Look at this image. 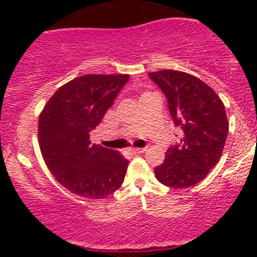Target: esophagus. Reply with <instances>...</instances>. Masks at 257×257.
I'll return each mask as SVG.
<instances>
[{
  "instance_id": "1",
  "label": "esophagus",
  "mask_w": 257,
  "mask_h": 257,
  "mask_svg": "<svg viewBox=\"0 0 257 257\" xmlns=\"http://www.w3.org/2000/svg\"><path fill=\"white\" fill-rule=\"evenodd\" d=\"M145 150H147V148H134L131 152L133 153V154H143Z\"/></svg>"
}]
</instances>
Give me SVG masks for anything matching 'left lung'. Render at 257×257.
I'll list each match as a JSON object with an SVG mask.
<instances>
[{"instance_id":"obj_1","label":"left lung","mask_w":257,"mask_h":257,"mask_svg":"<svg viewBox=\"0 0 257 257\" xmlns=\"http://www.w3.org/2000/svg\"><path fill=\"white\" fill-rule=\"evenodd\" d=\"M149 77L164 92L180 144L170 147L155 177L170 188H189L203 180L219 163L229 132L224 103L211 87L180 71L163 69Z\"/></svg>"}]
</instances>
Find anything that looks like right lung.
<instances>
[{
  "mask_svg": "<svg viewBox=\"0 0 257 257\" xmlns=\"http://www.w3.org/2000/svg\"><path fill=\"white\" fill-rule=\"evenodd\" d=\"M128 74H85L56 90L38 118V143L56 180L76 195L103 199L120 188L128 160L92 144L89 132L102 121Z\"/></svg>",
  "mask_w": 257,
  "mask_h": 257,
  "instance_id": "obj_1",
  "label": "right lung"
}]
</instances>
